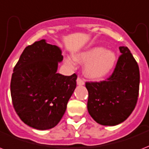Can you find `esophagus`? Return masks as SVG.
I'll use <instances>...</instances> for the list:
<instances>
[{"label": "esophagus", "mask_w": 149, "mask_h": 149, "mask_svg": "<svg viewBox=\"0 0 149 149\" xmlns=\"http://www.w3.org/2000/svg\"><path fill=\"white\" fill-rule=\"evenodd\" d=\"M84 84H85V82H84V81L81 78H78L77 79V85H79V86H83Z\"/></svg>", "instance_id": "34e87169"}]
</instances>
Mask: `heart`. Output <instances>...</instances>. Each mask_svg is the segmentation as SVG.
<instances>
[{"label": "heart", "mask_w": 149, "mask_h": 149, "mask_svg": "<svg viewBox=\"0 0 149 149\" xmlns=\"http://www.w3.org/2000/svg\"><path fill=\"white\" fill-rule=\"evenodd\" d=\"M74 60L79 63H86L84 74L93 80L104 78L110 73L116 62V56L112 51H108L104 47H93L73 56ZM71 58H68L66 62L73 67L74 62Z\"/></svg>", "instance_id": "1"}]
</instances>
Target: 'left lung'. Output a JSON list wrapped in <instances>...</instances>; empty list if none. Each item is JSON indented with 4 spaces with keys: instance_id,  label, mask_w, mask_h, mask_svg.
<instances>
[{
    "instance_id": "1",
    "label": "left lung",
    "mask_w": 149,
    "mask_h": 149,
    "mask_svg": "<svg viewBox=\"0 0 149 149\" xmlns=\"http://www.w3.org/2000/svg\"><path fill=\"white\" fill-rule=\"evenodd\" d=\"M119 50L122 55L107 80L86 83L89 93L88 111L103 126H116L125 121L137 102L139 67L127 47H119Z\"/></svg>"
}]
</instances>
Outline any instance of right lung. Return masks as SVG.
I'll return each mask as SVG.
<instances>
[{"label": "right lung", "instance_id": "1", "mask_svg": "<svg viewBox=\"0 0 149 149\" xmlns=\"http://www.w3.org/2000/svg\"><path fill=\"white\" fill-rule=\"evenodd\" d=\"M62 60L60 48L42 39L26 47L14 68L10 86L13 107L32 128H53L65 113L77 75L56 72Z\"/></svg>", "mask_w": 149, "mask_h": 149}]
</instances>
